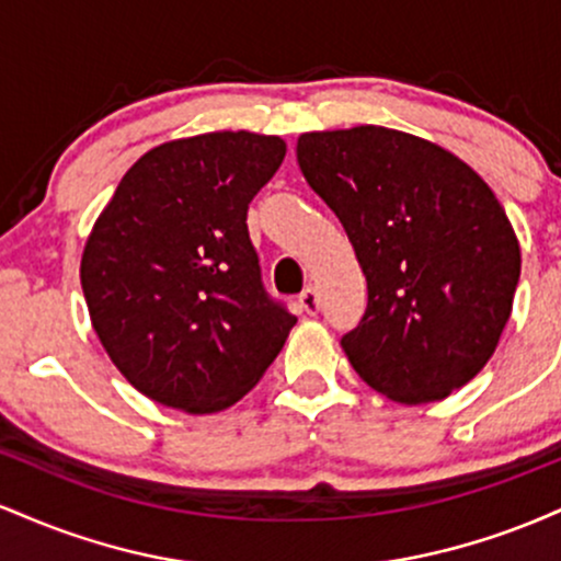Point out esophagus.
Returning <instances> with one entry per match:
<instances>
[{
  "label": "esophagus",
  "instance_id": "obj_1",
  "mask_svg": "<svg viewBox=\"0 0 561 561\" xmlns=\"http://www.w3.org/2000/svg\"><path fill=\"white\" fill-rule=\"evenodd\" d=\"M298 308L302 313H308V317H313V313L319 311V295L313 287H306L302 293L298 295Z\"/></svg>",
  "mask_w": 561,
  "mask_h": 561
}]
</instances>
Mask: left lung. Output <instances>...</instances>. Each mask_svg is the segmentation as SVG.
<instances>
[{"mask_svg":"<svg viewBox=\"0 0 561 561\" xmlns=\"http://www.w3.org/2000/svg\"><path fill=\"white\" fill-rule=\"evenodd\" d=\"M298 165L347 231L369 302L347 362L390 401H443L493 356L519 242L493 190L433 141L385 126L311 131Z\"/></svg>","mask_w":561,"mask_h":561,"instance_id":"8db88e82","label":"left lung"}]
</instances>
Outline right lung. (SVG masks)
Wrapping results in <instances>:
<instances>
[{"mask_svg":"<svg viewBox=\"0 0 561 561\" xmlns=\"http://www.w3.org/2000/svg\"><path fill=\"white\" fill-rule=\"evenodd\" d=\"M279 137L210 131L145 152L81 255L92 327L141 396L214 414L263 377L295 327L263 289L248 205L285 160Z\"/></svg>","mask_w":561,"mask_h":561,"instance_id":"1","label":"right lung"}]
</instances>
